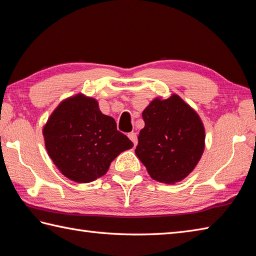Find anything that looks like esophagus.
Here are the masks:
<instances>
[{
  "label": "esophagus",
  "mask_w": 256,
  "mask_h": 256,
  "mask_svg": "<svg viewBox=\"0 0 256 256\" xmlns=\"http://www.w3.org/2000/svg\"><path fill=\"white\" fill-rule=\"evenodd\" d=\"M128 138H130V140H132L133 144H134V146H136V144H138V135H136V133L131 132V133H128Z\"/></svg>",
  "instance_id": "esophagus-1"
}]
</instances>
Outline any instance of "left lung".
I'll return each mask as SVG.
<instances>
[{
    "instance_id": "left-lung-1",
    "label": "left lung",
    "mask_w": 256,
    "mask_h": 256,
    "mask_svg": "<svg viewBox=\"0 0 256 256\" xmlns=\"http://www.w3.org/2000/svg\"><path fill=\"white\" fill-rule=\"evenodd\" d=\"M144 128L135 150L150 176L175 184L194 170L204 150V128L199 116L180 96L156 98L142 113Z\"/></svg>"
}]
</instances>
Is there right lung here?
Here are the masks:
<instances>
[{"mask_svg":"<svg viewBox=\"0 0 256 256\" xmlns=\"http://www.w3.org/2000/svg\"><path fill=\"white\" fill-rule=\"evenodd\" d=\"M42 135L48 155L62 175L82 184L106 175L111 162L133 148L114 118L100 111L98 101L81 94L60 102Z\"/></svg>","mask_w":256,"mask_h":256,"instance_id":"1","label":"right lung"}]
</instances>
